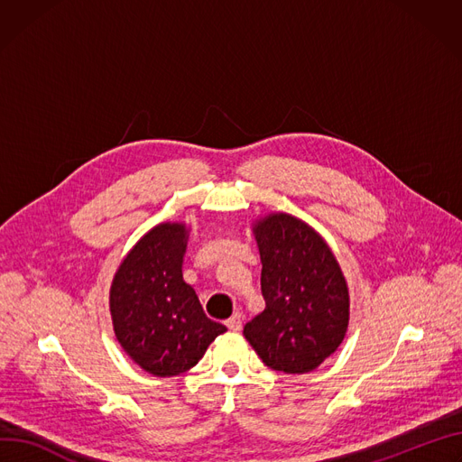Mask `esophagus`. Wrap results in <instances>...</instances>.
<instances>
[{
  "mask_svg": "<svg viewBox=\"0 0 462 462\" xmlns=\"http://www.w3.org/2000/svg\"><path fill=\"white\" fill-rule=\"evenodd\" d=\"M241 324H243L241 313H234V315L226 320V328L232 329V331H239V329H241Z\"/></svg>",
  "mask_w": 462,
  "mask_h": 462,
  "instance_id": "34e87169",
  "label": "esophagus"
}]
</instances>
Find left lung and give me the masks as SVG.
Masks as SVG:
<instances>
[{
    "instance_id": "left-lung-1",
    "label": "left lung",
    "mask_w": 462,
    "mask_h": 462,
    "mask_svg": "<svg viewBox=\"0 0 462 462\" xmlns=\"http://www.w3.org/2000/svg\"><path fill=\"white\" fill-rule=\"evenodd\" d=\"M254 234L265 310L245 324V339L273 370L311 372L339 348L348 328L341 267L324 239L292 216L273 214Z\"/></svg>"
}]
</instances>
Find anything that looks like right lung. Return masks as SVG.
<instances>
[{"label": "right lung", "instance_id": "1", "mask_svg": "<svg viewBox=\"0 0 462 462\" xmlns=\"http://www.w3.org/2000/svg\"><path fill=\"white\" fill-rule=\"evenodd\" d=\"M186 226L163 223L147 232L119 265L110 313L119 345L145 372L179 375L199 363L226 328L208 319L182 278Z\"/></svg>", "mask_w": 462, "mask_h": 462}]
</instances>
